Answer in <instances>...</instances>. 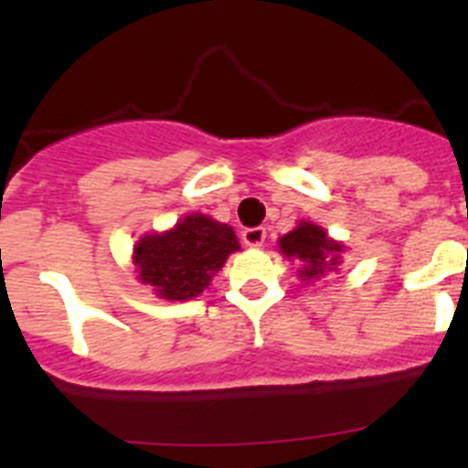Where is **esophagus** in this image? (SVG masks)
<instances>
[{
    "label": "esophagus",
    "mask_w": 468,
    "mask_h": 468,
    "mask_svg": "<svg viewBox=\"0 0 468 468\" xmlns=\"http://www.w3.org/2000/svg\"><path fill=\"white\" fill-rule=\"evenodd\" d=\"M241 239L246 246L258 248V246H262L264 239H267V229H264V227H250V229H243Z\"/></svg>",
    "instance_id": "esophagus-1"
}]
</instances>
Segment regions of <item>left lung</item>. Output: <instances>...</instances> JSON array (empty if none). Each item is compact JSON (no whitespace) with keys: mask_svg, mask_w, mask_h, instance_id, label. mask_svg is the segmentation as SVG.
<instances>
[{"mask_svg":"<svg viewBox=\"0 0 468 468\" xmlns=\"http://www.w3.org/2000/svg\"><path fill=\"white\" fill-rule=\"evenodd\" d=\"M279 246L285 258L302 262V281L321 279L325 271H335L340 264L342 243L333 241L324 227L312 222H300L295 229L279 239Z\"/></svg>","mask_w":468,"mask_h":468,"instance_id":"1","label":"left lung"}]
</instances>
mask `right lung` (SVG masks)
Masks as SVG:
<instances>
[{
  "instance_id": "obj_1",
  "label": "right lung",
  "mask_w": 468,
  "mask_h": 468,
  "mask_svg": "<svg viewBox=\"0 0 468 468\" xmlns=\"http://www.w3.org/2000/svg\"><path fill=\"white\" fill-rule=\"evenodd\" d=\"M229 225L208 215H185L173 229L147 234L133 248L140 283L154 288L164 300H192L208 288L229 253L239 250Z\"/></svg>"
}]
</instances>
